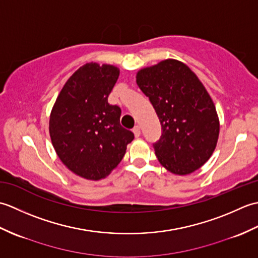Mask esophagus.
<instances>
[{
    "label": "esophagus",
    "mask_w": 258,
    "mask_h": 258,
    "mask_svg": "<svg viewBox=\"0 0 258 258\" xmlns=\"http://www.w3.org/2000/svg\"><path fill=\"white\" fill-rule=\"evenodd\" d=\"M133 133H134V135L136 136V138H139V136L141 135V127L139 125H136L135 127L133 128Z\"/></svg>",
    "instance_id": "esophagus-1"
}]
</instances>
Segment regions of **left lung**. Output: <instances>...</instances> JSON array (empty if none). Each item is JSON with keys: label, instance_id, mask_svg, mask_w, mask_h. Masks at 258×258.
Returning <instances> with one entry per match:
<instances>
[{"label": "left lung", "instance_id": "8db88e82", "mask_svg": "<svg viewBox=\"0 0 258 258\" xmlns=\"http://www.w3.org/2000/svg\"><path fill=\"white\" fill-rule=\"evenodd\" d=\"M136 83L160 118L162 135L153 146L162 165L176 175L204 165L216 147L220 120L196 74L184 63L168 58L139 71Z\"/></svg>", "mask_w": 258, "mask_h": 258}]
</instances>
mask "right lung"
I'll return each instance as SVG.
<instances>
[{"instance_id": "right-lung-1", "label": "right lung", "mask_w": 258, "mask_h": 258, "mask_svg": "<svg viewBox=\"0 0 258 258\" xmlns=\"http://www.w3.org/2000/svg\"><path fill=\"white\" fill-rule=\"evenodd\" d=\"M119 70L86 63L71 76L50 116V136L62 163L79 176L98 180L122 161L134 134L119 123L120 108L107 102Z\"/></svg>"}]
</instances>
